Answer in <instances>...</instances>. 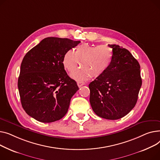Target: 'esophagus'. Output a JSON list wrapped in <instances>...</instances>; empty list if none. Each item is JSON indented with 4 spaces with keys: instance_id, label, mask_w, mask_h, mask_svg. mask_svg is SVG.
I'll return each instance as SVG.
<instances>
[{
    "instance_id": "34e87169",
    "label": "esophagus",
    "mask_w": 160,
    "mask_h": 160,
    "mask_svg": "<svg viewBox=\"0 0 160 160\" xmlns=\"http://www.w3.org/2000/svg\"><path fill=\"white\" fill-rule=\"evenodd\" d=\"M77 84H78V86L79 87H81L83 86L84 84H85V83H84L83 81H78Z\"/></svg>"
}]
</instances>
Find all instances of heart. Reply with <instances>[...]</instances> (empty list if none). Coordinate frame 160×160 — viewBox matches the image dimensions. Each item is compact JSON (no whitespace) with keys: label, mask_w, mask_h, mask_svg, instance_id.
<instances>
[{"label":"heart","mask_w":160,"mask_h":160,"mask_svg":"<svg viewBox=\"0 0 160 160\" xmlns=\"http://www.w3.org/2000/svg\"><path fill=\"white\" fill-rule=\"evenodd\" d=\"M113 58V52L107 45L93 46L82 44L75 49L68 50L63 55L62 64L66 70L72 72L77 68L81 61L82 69L75 71L71 75L72 78L83 81L91 76L98 78L104 73Z\"/></svg>","instance_id":"b5f03b06"}]
</instances>
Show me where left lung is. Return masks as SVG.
Returning <instances> with one entry per match:
<instances>
[{
  "mask_svg": "<svg viewBox=\"0 0 160 160\" xmlns=\"http://www.w3.org/2000/svg\"><path fill=\"white\" fill-rule=\"evenodd\" d=\"M107 70L89 84L90 102L98 116L116 120L124 117L136 105L142 84L140 66L130 52L116 44Z\"/></svg>",
  "mask_w": 160,
  "mask_h": 160,
  "instance_id": "1",
  "label": "left lung"
}]
</instances>
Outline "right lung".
Listing matches in <instances>:
<instances>
[{
  "label": "right lung",
  "mask_w": 160,
  "mask_h": 160,
  "mask_svg": "<svg viewBox=\"0 0 160 160\" xmlns=\"http://www.w3.org/2000/svg\"><path fill=\"white\" fill-rule=\"evenodd\" d=\"M80 41L46 37L24 57L18 79L22 107L28 115L42 123L61 119L79 90L64 70V53Z\"/></svg>",
  "instance_id": "obj_1"
}]
</instances>
